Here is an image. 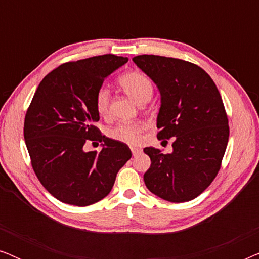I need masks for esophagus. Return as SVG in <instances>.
<instances>
[{
    "label": "esophagus",
    "instance_id": "esophagus-1",
    "mask_svg": "<svg viewBox=\"0 0 259 259\" xmlns=\"http://www.w3.org/2000/svg\"><path fill=\"white\" fill-rule=\"evenodd\" d=\"M131 151H132V154L133 155H137L138 153H140L141 152V148H139V147H131Z\"/></svg>",
    "mask_w": 259,
    "mask_h": 259
}]
</instances>
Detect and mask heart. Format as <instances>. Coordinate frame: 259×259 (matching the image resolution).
Here are the masks:
<instances>
[{
	"label": "heart",
	"instance_id": "obj_1",
	"mask_svg": "<svg viewBox=\"0 0 259 259\" xmlns=\"http://www.w3.org/2000/svg\"><path fill=\"white\" fill-rule=\"evenodd\" d=\"M118 81L125 93L139 105L147 102L153 94V83L150 77L143 73H125L119 77ZM109 99H111V94L106 87H101L95 94V109L100 115H106L108 113ZM144 127L143 122L118 123L108 131V136L112 139L121 141V143L136 145L141 139Z\"/></svg>",
	"mask_w": 259,
	"mask_h": 259
}]
</instances>
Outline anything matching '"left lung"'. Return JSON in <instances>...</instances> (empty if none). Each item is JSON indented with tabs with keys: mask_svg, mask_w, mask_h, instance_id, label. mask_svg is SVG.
<instances>
[{
	"mask_svg": "<svg viewBox=\"0 0 259 259\" xmlns=\"http://www.w3.org/2000/svg\"><path fill=\"white\" fill-rule=\"evenodd\" d=\"M133 62L160 92L158 139H173L172 153L144 148L151 158L144 182L164 200H192L213 182L228 146L229 120L218 88L203 68L189 61L138 55Z\"/></svg>",
	"mask_w": 259,
	"mask_h": 259,
	"instance_id": "obj_1",
	"label": "left lung"
}]
</instances>
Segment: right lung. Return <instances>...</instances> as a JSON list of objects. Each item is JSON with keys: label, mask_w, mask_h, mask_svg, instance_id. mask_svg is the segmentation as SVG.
Listing matches in <instances>:
<instances>
[{"label": "right lung", "mask_w": 259, "mask_h": 259, "mask_svg": "<svg viewBox=\"0 0 259 259\" xmlns=\"http://www.w3.org/2000/svg\"><path fill=\"white\" fill-rule=\"evenodd\" d=\"M128 61L105 54L67 62L38 84L24 118V140L35 175L62 203L88 206L111 192L116 173L132 152L102 136L95 94L109 74ZM87 140L102 141L100 152H84Z\"/></svg>", "instance_id": "obj_1"}]
</instances>
